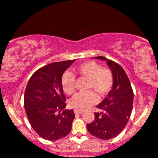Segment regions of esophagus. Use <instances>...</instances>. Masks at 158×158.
<instances>
[{"instance_id": "34e87169", "label": "esophagus", "mask_w": 158, "mask_h": 158, "mask_svg": "<svg viewBox=\"0 0 158 158\" xmlns=\"http://www.w3.org/2000/svg\"><path fill=\"white\" fill-rule=\"evenodd\" d=\"M74 112H75V114H82L83 111H81V110H75V111H74Z\"/></svg>"}]
</instances>
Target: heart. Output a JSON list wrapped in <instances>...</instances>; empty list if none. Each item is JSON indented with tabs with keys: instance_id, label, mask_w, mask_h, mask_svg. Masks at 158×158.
I'll return each mask as SVG.
<instances>
[{
	"instance_id": "1",
	"label": "heart",
	"mask_w": 158,
	"mask_h": 158,
	"mask_svg": "<svg viewBox=\"0 0 158 158\" xmlns=\"http://www.w3.org/2000/svg\"><path fill=\"white\" fill-rule=\"evenodd\" d=\"M75 74L88 81L86 90H93L101 97L106 95L114 84V75L112 70L107 67H102L101 64L94 61H87L80 64L76 68ZM61 85L66 94L74 93L76 86L75 75L69 71L65 72L61 77ZM93 91L76 94L70 100V106L75 110L82 111L97 103L98 96Z\"/></svg>"
}]
</instances>
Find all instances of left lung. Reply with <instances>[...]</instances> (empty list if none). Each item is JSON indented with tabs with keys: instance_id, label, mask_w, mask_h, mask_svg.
<instances>
[{
	"instance_id": "obj_1",
	"label": "left lung",
	"mask_w": 158,
	"mask_h": 158,
	"mask_svg": "<svg viewBox=\"0 0 158 158\" xmlns=\"http://www.w3.org/2000/svg\"><path fill=\"white\" fill-rule=\"evenodd\" d=\"M94 57L106 60L114 75V84L107 98L97 106L102 112L94 113V120L86 127L96 138L109 140L119 135L127 126L132 111L134 94L129 77L120 65L103 56Z\"/></svg>"
}]
</instances>
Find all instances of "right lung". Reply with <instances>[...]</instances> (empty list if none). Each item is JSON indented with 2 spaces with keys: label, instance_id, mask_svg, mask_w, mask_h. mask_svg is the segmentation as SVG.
Wrapping results in <instances>:
<instances>
[{
  "label": "right lung",
  "instance_id": "right-lung-1",
  "mask_svg": "<svg viewBox=\"0 0 158 158\" xmlns=\"http://www.w3.org/2000/svg\"><path fill=\"white\" fill-rule=\"evenodd\" d=\"M75 60L52 63L31 75L24 94V108L31 127L45 140H57L71 131L75 114L64 109L61 77Z\"/></svg>",
  "mask_w": 158,
  "mask_h": 158
}]
</instances>
